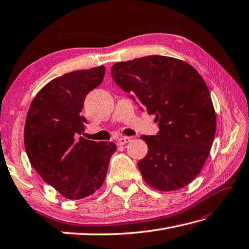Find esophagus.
<instances>
[{
	"label": "esophagus",
	"instance_id": "obj_1",
	"mask_svg": "<svg viewBox=\"0 0 249 249\" xmlns=\"http://www.w3.org/2000/svg\"><path fill=\"white\" fill-rule=\"evenodd\" d=\"M131 140H132V138H130V136H123V138H120L119 140H118V145H124V144H126V143H129V142H131Z\"/></svg>",
	"mask_w": 249,
	"mask_h": 249
}]
</instances>
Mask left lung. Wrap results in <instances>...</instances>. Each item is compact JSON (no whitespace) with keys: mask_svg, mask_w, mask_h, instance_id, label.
Masks as SVG:
<instances>
[{"mask_svg":"<svg viewBox=\"0 0 249 249\" xmlns=\"http://www.w3.org/2000/svg\"><path fill=\"white\" fill-rule=\"evenodd\" d=\"M115 83L155 115L159 132L142 135L148 153L138 162L145 181L159 191L184 188L199 175L216 132L209 88L189 63L147 55L111 67Z\"/></svg>","mask_w":249,"mask_h":249,"instance_id":"1","label":"left lung"}]
</instances>
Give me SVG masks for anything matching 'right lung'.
Masks as SVG:
<instances>
[{"instance_id": "add662e5", "label": "right lung", "mask_w": 249, "mask_h": 249, "mask_svg": "<svg viewBox=\"0 0 249 249\" xmlns=\"http://www.w3.org/2000/svg\"><path fill=\"white\" fill-rule=\"evenodd\" d=\"M105 67L74 71L53 79L30 105L24 125V147L30 163L45 182L70 200L85 199L105 180L113 142L77 136L84 131V102L103 82Z\"/></svg>"}]
</instances>
